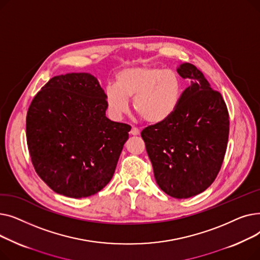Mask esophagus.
I'll return each instance as SVG.
<instances>
[{"mask_svg": "<svg viewBox=\"0 0 260 260\" xmlns=\"http://www.w3.org/2000/svg\"><path fill=\"white\" fill-rule=\"evenodd\" d=\"M129 134L133 136H138V135H140V129L137 127H132Z\"/></svg>", "mask_w": 260, "mask_h": 260, "instance_id": "1", "label": "esophagus"}]
</instances>
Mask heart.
<instances>
[{
  "mask_svg": "<svg viewBox=\"0 0 260 260\" xmlns=\"http://www.w3.org/2000/svg\"><path fill=\"white\" fill-rule=\"evenodd\" d=\"M182 93V81L176 72L158 66H135L121 71L116 84L105 89L109 113L120 118L129 109L134 98L135 112L146 122L160 123L176 111Z\"/></svg>",
  "mask_w": 260,
  "mask_h": 260,
  "instance_id": "1",
  "label": "heart"
}]
</instances>
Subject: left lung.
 Wrapping results in <instances>:
<instances>
[{
	"instance_id": "left-lung-1",
	"label": "left lung",
	"mask_w": 260,
	"mask_h": 260,
	"mask_svg": "<svg viewBox=\"0 0 260 260\" xmlns=\"http://www.w3.org/2000/svg\"><path fill=\"white\" fill-rule=\"evenodd\" d=\"M192 84L166 121L141 132L159 187L174 198L202 193L216 179L226 152L230 120L219 91L189 63L177 70Z\"/></svg>"
}]
</instances>
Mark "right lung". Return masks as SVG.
Masks as SVG:
<instances>
[{"instance_id": "obj_1", "label": "right lung", "mask_w": 260, "mask_h": 260, "mask_svg": "<svg viewBox=\"0 0 260 260\" xmlns=\"http://www.w3.org/2000/svg\"><path fill=\"white\" fill-rule=\"evenodd\" d=\"M97 78L73 73L51 78L26 116L32 166L54 192L72 198L97 194L111 181L131 126L106 118Z\"/></svg>"}]
</instances>
